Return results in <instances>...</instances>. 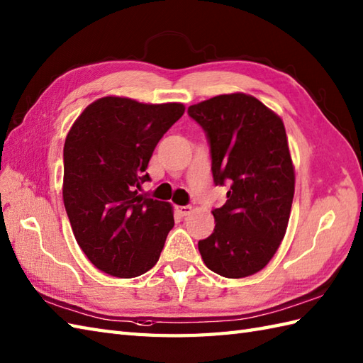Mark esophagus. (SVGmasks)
Returning a JSON list of instances; mask_svg holds the SVG:
<instances>
[{
    "label": "esophagus",
    "mask_w": 363,
    "mask_h": 363,
    "mask_svg": "<svg viewBox=\"0 0 363 363\" xmlns=\"http://www.w3.org/2000/svg\"><path fill=\"white\" fill-rule=\"evenodd\" d=\"M176 210H178V213L181 216H187L191 212V207L190 206H178L176 207Z\"/></svg>",
    "instance_id": "esophagus-1"
}]
</instances>
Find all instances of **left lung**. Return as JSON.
<instances>
[{"label": "left lung", "mask_w": 363, "mask_h": 363, "mask_svg": "<svg viewBox=\"0 0 363 363\" xmlns=\"http://www.w3.org/2000/svg\"><path fill=\"white\" fill-rule=\"evenodd\" d=\"M189 116L206 133L215 185L229 187L213 208L215 229L198 247L218 275L261 271L280 246L294 198V167L280 117L258 99L224 94L191 105Z\"/></svg>", "instance_id": "obj_1"}]
</instances>
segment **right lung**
Segmentation results:
<instances>
[{"label": "right lung", "mask_w": 363, "mask_h": 363, "mask_svg": "<svg viewBox=\"0 0 363 363\" xmlns=\"http://www.w3.org/2000/svg\"><path fill=\"white\" fill-rule=\"evenodd\" d=\"M182 104L104 97L75 121L63 148V201L74 237L100 271L133 278L153 267L174 220L168 202L139 195L151 155Z\"/></svg>", "instance_id": "add662e5"}]
</instances>
